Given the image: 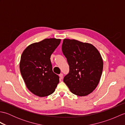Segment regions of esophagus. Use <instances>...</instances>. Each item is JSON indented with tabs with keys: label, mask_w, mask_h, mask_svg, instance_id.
I'll return each mask as SVG.
<instances>
[{
	"label": "esophagus",
	"mask_w": 125,
	"mask_h": 125,
	"mask_svg": "<svg viewBox=\"0 0 125 125\" xmlns=\"http://www.w3.org/2000/svg\"><path fill=\"white\" fill-rule=\"evenodd\" d=\"M59 76H60V79H63V75L62 73H60L59 75Z\"/></svg>",
	"instance_id": "34e87169"
}]
</instances>
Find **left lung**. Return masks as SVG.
I'll return each instance as SVG.
<instances>
[{
    "label": "left lung",
    "instance_id": "obj_1",
    "mask_svg": "<svg viewBox=\"0 0 125 125\" xmlns=\"http://www.w3.org/2000/svg\"><path fill=\"white\" fill-rule=\"evenodd\" d=\"M62 50L69 65L63 82L73 94L88 95L96 88L102 74L103 61L99 52L91 44L70 39L63 40Z\"/></svg>",
    "mask_w": 125,
    "mask_h": 125
}]
</instances>
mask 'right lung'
<instances>
[{
	"label": "right lung",
	"instance_id": "right-lung-1",
	"mask_svg": "<svg viewBox=\"0 0 125 125\" xmlns=\"http://www.w3.org/2000/svg\"><path fill=\"white\" fill-rule=\"evenodd\" d=\"M60 42L52 38L31 44L21 56L20 70L26 86L39 97L52 94L59 83V76L52 71L50 56Z\"/></svg>",
	"mask_w": 125,
	"mask_h": 125
}]
</instances>
